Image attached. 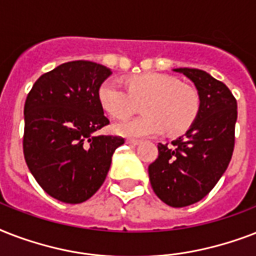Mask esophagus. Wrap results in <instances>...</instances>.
<instances>
[{"instance_id": "obj_1", "label": "esophagus", "mask_w": 256, "mask_h": 256, "mask_svg": "<svg viewBox=\"0 0 256 256\" xmlns=\"http://www.w3.org/2000/svg\"><path fill=\"white\" fill-rule=\"evenodd\" d=\"M126 144H130V146H136V144H140V140H132V138H130V140H126Z\"/></svg>"}]
</instances>
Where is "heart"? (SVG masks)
Returning <instances> with one entry per match:
<instances>
[{"instance_id":"heart-1","label":"heart","mask_w":256,"mask_h":256,"mask_svg":"<svg viewBox=\"0 0 256 256\" xmlns=\"http://www.w3.org/2000/svg\"><path fill=\"white\" fill-rule=\"evenodd\" d=\"M98 100L116 120H124L136 112L142 102L144 116L114 124V132L124 136L182 134L194 124L200 112L196 88L162 73H148L128 80V88L106 80L98 88Z\"/></svg>"}]
</instances>
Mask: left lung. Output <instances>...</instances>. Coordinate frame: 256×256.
Here are the masks:
<instances>
[{
	"instance_id": "obj_1",
	"label": "left lung",
	"mask_w": 256,
	"mask_h": 256,
	"mask_svg": "<svg viewBox=\"0 0 256 256\" xmlns=\"http://www.w3.org/2000/svg\"><path fill=\"white\" fill-rule=\"evenodd\" d=\"M194 82L200 112L187 132L158 144V158L148 166L156 196L171 207L199 202L218 183L230 164L235 144L236 100L223 82L199 69L179 68Z\"/></svg>"
}]
</instances>
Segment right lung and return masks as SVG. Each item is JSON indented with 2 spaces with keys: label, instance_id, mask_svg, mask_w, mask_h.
<instances>
[{
  "label": "right lung",
  "instance_id": "obj_1",
  "mask_svg": "<svg viewBox=\"0 0 256 256\" xmlns=\"http://www.w3.org/2000/svg\"><path fill=\"white\" fill-rule=\"evenodd\" d=\"M112 74L92 61H72L42 74L25 100L24 156L45 192L65 203H82L100 190L112 156L124 144L96 136L108 124L98 100Z\"/></svg>",
  "mask_w": 256,
  "mask_h": 256
}]
</instances>
